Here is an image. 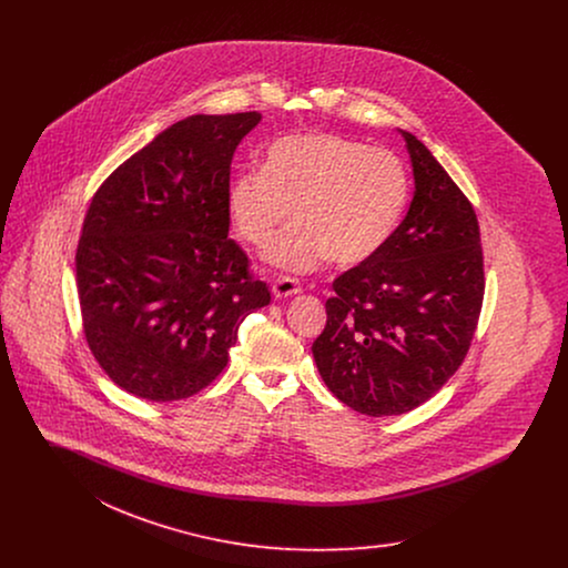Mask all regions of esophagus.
Instances as JSON below:
<instances>
[{"label": "esophagus", "mask_w": 568, "mask_h": 568, "mask_svg": "<svg viewBox=\"0 0 568 568\" xmlns=\"http://www.w3.org/2000/svg\"><path fill=\"white\" fill-rule=\"evenodd\" d=\"M302 292L300 283L296 278H290V276H278L274 283H272V294L276 300H283V297L296 296Z\"/></svg>", "instance_id": "obj_1"}]
</instances>
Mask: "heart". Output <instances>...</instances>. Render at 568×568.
I'll return each mask as SVG.
<instances>
[{"instance_id": "obj_1", "label": "heart", "mask_w": 568, "mask_h": 568, "mask_svg": "<svg viewBox=\"0 0 568 568\" xmlns=\"http://www.w3.org/2000/svg\"><path fill=\"white\" fill-rule=\"evenodd\" d=\"M410 181L403 160L327 132L276 138L264 168H244L227 187V211L244 241L268 243L264 257L290 272L315 271L327 257L357 266L375 257L405 215Z\"/></svg>"}]
</instances>
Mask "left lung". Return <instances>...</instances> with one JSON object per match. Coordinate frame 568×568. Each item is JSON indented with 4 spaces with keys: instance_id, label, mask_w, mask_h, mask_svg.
<instances>
[{
    "instance_id": "obj_1",
    "label": "left lung",
    "mask_w": 568,
    "mask_h": 568,
    "mask_svg": "<svg viewBox=\"0 0 568 568\" xmlns=\"http://www.w3.org/2000/svg\"><path fill=\"white\" fill-rule=\"evenodd\" d=\"M415 191L403 223L364 264L334 281L313 357L353 410L408 413L464 362L484 302V251L473 204L413 134Z\"/></svg>"
}]
</instances>
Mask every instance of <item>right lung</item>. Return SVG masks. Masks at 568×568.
Returning <instances> with one entry per match:
<instances>
[{
    "mask_svg": "<svg viewBox=\"0 0 568 568\" xmlns=\"http://www.w3.org/2000/svg\"><path fill=\"white\" fill-rule=\"evenodd\" d=\"M260 112L193 114L121 163L91 200L77 251L89 349L121 389L190 398L271 304L227 239L230 165Z\"/></svg>",
    "mask_w": 568,
    "mask_h": 568,
    "instance_id": "right-lung-1",
    "label": "right lung"
}]
</instances>
